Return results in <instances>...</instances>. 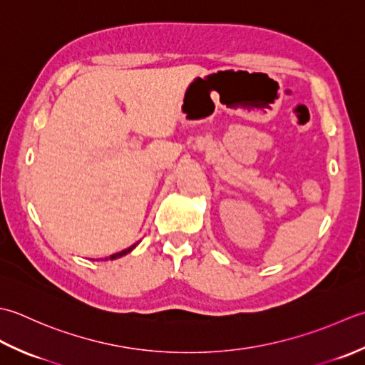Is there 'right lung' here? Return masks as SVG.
I'll list each match as a JSON object with an SVG mask.
<instances>
[{"instance_id": "add662e5", "label": "right lung", "mask_w": 365, "mask_h": 365, "mask_svg": "<svg viewBox=\"0 0 365 365\" xmlns=\"http://www.w3.org/2000/svg\"><path fill=\"white\" fill-rule=\"evenodd\" d=\"M138 244V242H137ZM137 244H133V245H130L129 249H125V250H123V252H118V254H115V255H110L108 257V259H115V258H120V257H123V255H125V254H129V252L132 250V249H135V245Z\"/></svg>"}]
</instances>
